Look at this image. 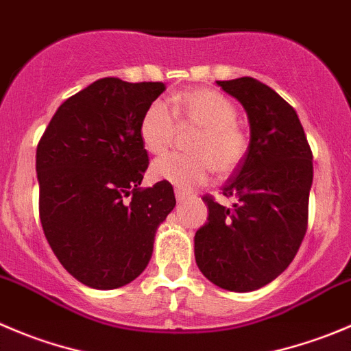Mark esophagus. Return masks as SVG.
<instances>
[{"mask_svg":"<svg viewBox=\"0 0 351 351\" xmlns=\"http://www.w3.org/2000/svg\"><path fill=\"white\" fill-rule=\"evenodd\" d=\"M176 198H178V202H184L188 198V193L181 191V189H176Z\"/></svg>","mask_w":351,"mask_h":351,"instance_id":"obj_1","label":"esophagus"}]
</instances>
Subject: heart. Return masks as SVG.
<instances>
[{"label":"heart","mask_w":351,"mask_h":351,"mask_svg":"<svg viewBox=\"0 0 351 351\" xmlns=\"http://www.w3.org/2000/svg\"><path fill=\"white\" fill-rule=\"evenodd\" d=\"M176 119L199 131L189 141L188 155L169 153L156 158L152 176L176 188L191 189L203 184L215 170L226 178L241 167L248 155L246 132L236 123L234 103L210 88H193L176 96ZM176 119L165 101L155 99L139 123V138L146 152L160 155L173 141Z\"/></svg>","instance_id":"1"}]
</instances>
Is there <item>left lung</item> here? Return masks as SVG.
Listing matches in <instances>:
<instances>
[{"mask_svg": "<svg viewBox=\"0 0 351 351\" xmlns=\"http://www.w3.org/2000/svg\"><path fill=\"white\" fill-rule=\"evenodd\" d=\"M250 122V148L222 188L232 206L203 196L206 223L195 234L196 265L208 281L255 291L288 269L306 232L312 149L295 108L253 77L217 81Z\"/></svg>", "mask_w": 351, "mask_h": 351, "instance_id": "8db88e82", "label": "left lung"}]
</instances>
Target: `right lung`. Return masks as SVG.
Segmentation results:
<instances>
[{"mask_svg": "<svg viewBox=\"0 0 351 351\" xmlns=\"http://www.w3.org/2000/svg\"><path fill=\"white\" fill-rule=\"evenodd\" d=\"M163 91V82L99 79L60 105L38 145L43 231L66 272L89 288L134 281L176 206L170 182L139 188L148 169L139 123Z\"/></svg>", "mask_w": 351, "mask_h": 351, "instance_id": "right-lung-1", "label": "right lung"}]
</instances>
